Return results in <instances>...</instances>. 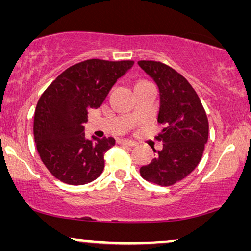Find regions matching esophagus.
Instances as JSON below:
<instances>
[{
    "label": "esophagus",
    "instance_id": "obj_1",
    "mask_svg": "<svg viewBox=\"0 0 251 251\" xmlns=\"http://www.w3.org/2000/svg\"><path fill=\"white\" fill-rule=\"evenodd\" d=\"M120 144H123V145H128V146H136L137 144L135 142H132V140H128V139H121L119 142Z\"/></svg>",
    "mask_w": 251,
    "mask_h": 251
}]
</instances>
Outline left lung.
I'll use <instances>...</instances> for the list:
<instances>
[{"instance_id":"obj_1","label":"left lung","mask_w":251,"mask_h":251,"mask_svg":"<svg viewBox=\"0 0 251 251\" xmlns=\"http://www.w3.org/2000/svg\"><path fill=\"white\" fill-rule=\"evenodd\" d=\"M138 65L159 87L157 122L166 126L156 137L163 149L157 151L152 162L140 168V176L150 183L171 186L200 162L208 140V118L197 92L183 75L160 61L140 60Z\"/></svg>"}]
</instances>
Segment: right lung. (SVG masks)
<instances>
[{
	"instance_id": "1",
	"label": "right lung",
	"mask_w": 251,
	"mask_h": 251,
	"mask_svg": "<svg viewBox=\"0 0 251 251\" xmlns=\"http://www.w3.org/2000/svg\"><path fill=\"white\" fill-rule=\"evenodd\" d=\"M132 65V60L81 61L57 76L40 97L34 139L43 164L57 179L84 185L100 176L104 154L115 145V139H87L83 123L88 121V109L100 107L118 78Z\"/></svg>"
}]
</instances>
